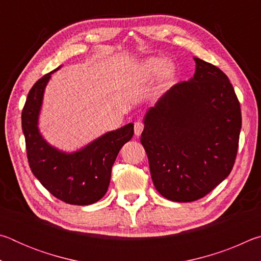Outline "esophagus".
I'll return each instance as SVG.
<instances>
[{"mask_svg":"<svg viewBox=\"0 0 261 261\" xmlns=\"http://www.w3.org/2000/svg\"><path fill=\"white\" fill-rule=\"evenodd\" d=\"M144 130V123L143 122H136L135 123V135L140 136L141 132Z\"/></svg>","mask_w":261,"mask_h":261,"instance_id":"1","label":"esophagus"}]
</instances>
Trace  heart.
<instances>
[{"mask_svg":"<svg viewBox=\"0 0 261 261\" xmlns=\"http://www.w3.org/2000/svg\"><path fill=\"white\" fill-rule=\"evenodd\" d=\"M176 68L165 57L153 56L141 62L138 69V76L143 79H152L160 76L161 86H166L174 78Z\"/></svg>","mask_w":261,"mask_h":261,"instance_id":"heart-1","label":"heart"}]
</instances>
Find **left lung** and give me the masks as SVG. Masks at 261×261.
I'll return each mask as SVG.
<instances>
[{"label": "left lung", "instance_id": "obj_1", "mask_svg": "<svg viewBox=\"0 0 261 261\" xmlns=\"http://www.w3.org/2000/svg\"><path fill=\"white\" fill-rule=\"evenodd\" d=\"M193 59V77L147 110L140 137L154 187L177 202L200 199L228 177L242 127L241 106L228 77Z\"/></svg>", "mask_w": 261, "mask_h": 261}]
</instances>
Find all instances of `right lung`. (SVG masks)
<instances>
[{"label": "right lung", "instance_id": "1", "mask_svg": "<svg viewBox=\"0 0 261 261\" xmlns=\"http://www.w3.org/2000/svg\"><path fill=\"white\" fill-rule=\"evenodd\" d=\"M34 84L21 112V127L31 170L57 199L71 205H91L107 192L112 167L120 149L134 136V124L106 132L76 152L51 146L39 130L43 93L51 73Z\"/></svg>", "mask_w": 261, "mask_h": 261}]
</instances>
